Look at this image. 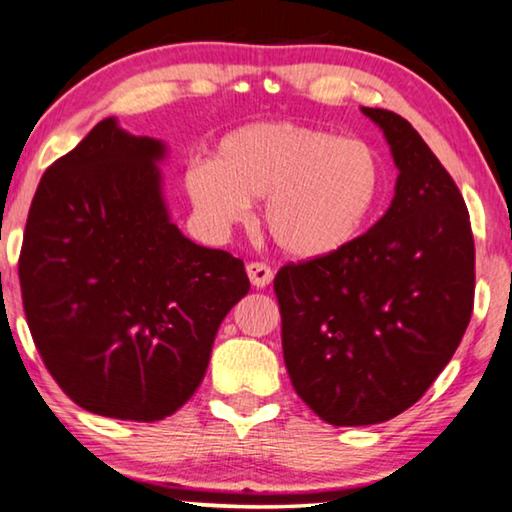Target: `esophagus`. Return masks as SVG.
Returning a JSON list of instances; mask_svg holds the SVG:
<instances>
[{"label":"esophagus","mask_w":512,"mask_h":512,"mask_svg":"<svg viewBox=\"0 0 512 512\" xmlns=\"http://www.w3.org/2000/svg\"><path fill=\"white\" fill-rule=\"evenodd\" d=\"M247 274H249V281H251V286H254V288L270 286V281H272V277H274L272 267L267 265V263H261V261L249 263V265H247Z\"/></svg>","instance_id":"obj_1"}]
</instances>
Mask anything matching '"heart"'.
<instances>
[{"instance_id": "b5f03b06", "label": "heart", "mask_w": 512, "mask_h": 512, "mask_svg": "<svg viewBox=\"0 0 512 512\" xmlns=\"http://www.w3.org/2000/svg\"><path fill=\"white\" fill-rule=\"evenodd\" d=\"M382 162L355 137L300 123H254L219 141L212 162L185 174V192L210 229L226 231L263 201V224L281 251L325 258L366 231L382 192Z\"/></svg>"}]
</instances>
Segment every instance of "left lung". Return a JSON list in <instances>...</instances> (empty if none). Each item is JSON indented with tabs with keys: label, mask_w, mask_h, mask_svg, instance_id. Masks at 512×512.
Listing matches in <instances>:
<instances>
[{
	"label": "left lung",
	"mask_w": 512,
	"mask_h": 512,
	"mask_svg": "<svg viewBox=\"0 0 512 512\" xmlns=\"http://www.w3.org/2000/svg\"><path fill=\"white\" fill-rule=\"evenodd\" d=\"M361 112L398 167L389 210L338 254L274 277L290 382L332 426H371L412 407L474 311V235L458 185L403 116Z\"/></svg>",
	"instance_id": "8db88e82"
}]
</instances>
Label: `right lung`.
<instances>
[{"instance_id": "right-lung-1", "label": "right lung", "mask_w": 512, "mask_h": 512, "mask_svg": "<svg viewBox=\"0 0 512 512\" xmlns=\"http://www.w3.org/2000/svg\"><path fill=\"white\" fill-rule=\"evenodd\" d=\"M164 144L100 121L38 183L20 249L22 306L54 382L86 412L151 423L194 396L245 263L169 222Z\"/></svg>"}]
</instances>
